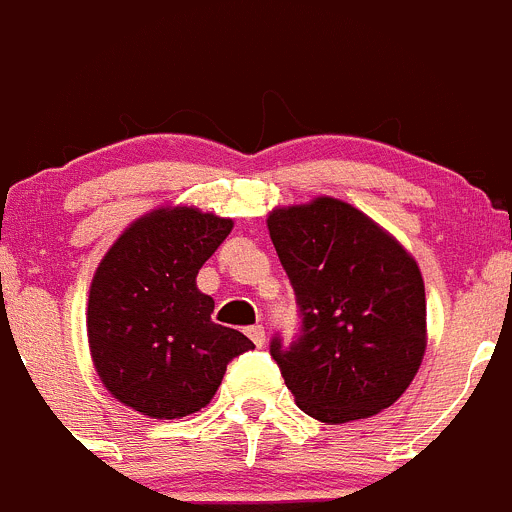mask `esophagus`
I'll return each instance as SVG.
<instances>
[{"instance_id":"1","label":"esophagus","mask_w":512,"mask_h":512,"mask_svg":"<svg viewBox=\"0 0 512 512\" xmlns=\"http://www.w3.org/2000/svg\"><path fill=\"white\" fill-rule=\"evenodd\" d=\"M246 332H248V337H251L253 345H256V348H264V345H266L264 325H251Z\"/></svg>"}]
</instances>
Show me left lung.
Masks as SVG:
<instances>
[{
    "instance_id": "left-lung-1",
    "label": "left lung",
    "mask_w": 512,
    "mask_h": 512,
    "mask_svg": "<svg viewBox=\"0 0 512 512\" xmlns=\"http://www.w3.org/2000/svg\"><path fill=\"white\" fill-rule=\"evenodd\" d=\"M269 233L289 276L299 330L269 353L304 414L325 424L388 409L426 348L416 261L353 205L317 198L274 210Z\"/></svg>"
}]
</instances>
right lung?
<instances>
[{
  "mask_svg": "<svg viewBox=\"0 0 512 512\" xmlns=\"http://www.w3.org/2000/svg\"><path fill=\"white\" fill-rule=\"evenodd\" d=\"M233 223L195 208L137 220L103 256L88 297V342L103 386L152 419L195 414L253 342L210 320L195 276Z\"/></svg>",
  "mask_w": 512,
  "mask_h": 512,
  "instance_id": "add662e5",
  "label": "right lung"
}]
</instances>
